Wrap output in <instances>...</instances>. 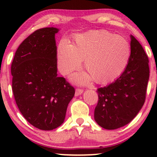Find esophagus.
<instances>
[{
	"label": "esophagus",
	"mask_w": 157,
	"mask_h": 157,
	"mask_svg": "<svg viewBox=\"0 0 157 157\" xmlns=\"http://www.w3.org/2000/svg\"><path fill=\"white\" fill-rule=\"evenodd\" d=\"M83 91L82 89H76V93H75V96H80L81 94H83Z\"/></svg>",
	"instance_id": "1"
}]
</instances>
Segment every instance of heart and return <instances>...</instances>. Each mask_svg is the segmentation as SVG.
Instances as JSON below:
<instances>
[{"label": "heart", "instance_id": "1", "mask_svg": "<svg viewBox=\"0 0 157 157\" xmlns=\"http://www.w3.org/2000/svg\"><path fill=\"white\" fill-rule=\"evenodd\" d=\"M74 44L63 39L58 45V69L66 75L81 66L89 73H76L71 80L87 84L94 78L98 83L109 82L119 77L126 69L131 56L130 45L124 37L101 30L74 36Z\"/></svg>", "mask_w": 157, "mask_h": 157}]
</instances>
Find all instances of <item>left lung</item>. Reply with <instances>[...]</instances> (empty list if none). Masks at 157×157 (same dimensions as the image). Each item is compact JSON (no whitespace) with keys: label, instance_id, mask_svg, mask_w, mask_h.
I'll return each mask as SVG.
<instances>
[{"label":"left lung","instance_id":"8db88e82","mask_svg":"<svg viewBox=\"0 0 157 157\" xmlns=\"http://www.w3.org/2000/svg\"><path fill=\"white\" fill-rule=\"evenodd\" d=\"M131 56L126 69L110 84L97 89L94 119L102 128L117 129L134 119L145 101L149 78V59L132 35Z\"/></svg>","mask_w":157,"mask_h":157}]
</instances>
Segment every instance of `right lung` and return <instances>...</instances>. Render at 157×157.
<instances>
[{
  "label": "right lung",
  "mask_w": 157,
  "mask_h": 157,
  "mask_svg": "<svg viewBox=\"0 0 157 157\" xmlns=\"http://www.w3.org/2000/svg\"><path fill=\"white\" fill-rule=\"evenodd\" d=\"M56 28L34 31L21 43L11 64L12 89L19 111L31 125L49 131L63 123L75 89L57 76Z\"/></svg>",
  "instance_id": "1"
}]
</instances>
